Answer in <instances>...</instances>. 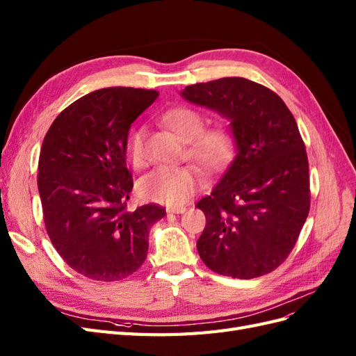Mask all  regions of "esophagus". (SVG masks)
<instances>
[{"label":"esophagus","instance_id":"34e87169","mask_svg":"<svg viewBox=\"0 0 356 356\" xmlns=\"http://www.w3.org/2000/svg\"><path fill=\"white\" fill-rule=\"evenodd\" d=\"M186 211H187L186 207H170V208H168L169 213H184Z\"/></svg>","mask_w":356,"mask_h":356}]
</instances>
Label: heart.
Listing matches in <instances>:
<instances>
[{"instance_id": "obj_1", "label": "heart", "mask_w": 356, "mask_h": 356, "mask_svg": "<svg viewBox=\"0 0 356 356\" xmlns=\"http://www.w3.org/2000/svg\"><path fill=\"white\" fill-rule=\"evenodd\" d=\"M166 126L184 141H188V154L208 170L220 169L233 154L234 139L229 129L212 127L202 131L203 115L191 106H175L163 113ZM144 129L136 127L127 138V156L135 166L145 161ZM200 179L195 165L159 166L149 170L138 181V190L147 199L154 202L179 204L190 199Z\"/></svg>"}]
</instances>
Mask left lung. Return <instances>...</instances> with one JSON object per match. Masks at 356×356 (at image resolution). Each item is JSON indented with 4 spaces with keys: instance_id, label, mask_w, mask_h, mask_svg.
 <instances>
[{
    "instance_id": "1",
    "label": "left lung",
    "mask_w": 356,
    "mask_h": 356,
    "mask_svg": "<svg viewBox=\"0 0 356 356\" xmlns=\"http://www.w3.org/2000/svg\"><path fill=\"white\" fill-rule=\"evenodd\" d=\"M186 101L229 122L234 159L196 208L207 217L202 261L222 276L252 279L281 266L310 208L303 139L285 102L264 86L225 77L187 86Z\"/></svg>"
}]
</instances>
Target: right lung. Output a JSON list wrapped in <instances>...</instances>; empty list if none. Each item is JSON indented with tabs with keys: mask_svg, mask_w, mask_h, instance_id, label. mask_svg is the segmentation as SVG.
I'll return each instance as SVG.
<instances>
[{
	"mask_svg": "<svg viewBox=\"0 0 356 356\" xmlns=\"http://www.w3.org/2000/svg\"><path fill=\"white\" fill-rule=\"evenodd\" d=\"M156 90L106 88L67 106L41 145L38 191L49 238L71 268L95 281H120L143 266L148 234L165 208L126 209L134 187L126 168L131 124Z\"/></svg>",
	"mask_w": 356,
	"mask_h": 356,
	"instance_id": "add662e5",
	"label": "right lung"
}]
</instances>
